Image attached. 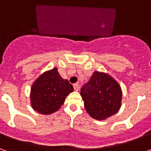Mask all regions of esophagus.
<instances>
[{"mask_svg":"<svg viewBox=\"0 0 151 151\" xmlns=\"http://www.w3.org/2000/svg\"><path fill=\"white\" fill-rule=\"evenodd\" d=\"M73 88H74V90H75L76 91H78L79 90V85H78V84H77V83L73 84Z\"/></svg>","mask_w":151,"mask_h":151,"instance_id":"1","label":"esophagus"}]
</instances>
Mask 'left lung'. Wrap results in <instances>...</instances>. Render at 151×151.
<instances>
[{
  "label": "left lung",
  "mask_w": 151,
  "mask_h": 151,
  "mask_svg": "<svg viewBox=\"0 0 151 151\" xmlns=\"http://www.w3.org/2000/svg\"><path fill=\"white\" fill-rule=\"evenodd\" d=\"M81 96L87 113L95 120H104L120 110L122 90L111 75L95 71L81 89Z\"/></svg>",
  "instance_id": "left-lung-1"
}]
</instances>
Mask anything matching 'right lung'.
<instances>
[{
	"label": "right lung",
	"mask_w": 151,
	"mask_h": 151,
	"mask_svg": "<svg viewBox=\"0 0 151 151\" xmlns=\"http://www.w3.org/2000/svg\"><path fill=\"white\" fill-rule=\"evenodd\" d=\"M73 91V86L60 75L57 68L45 71L31 86L30 99L35 111L49 115L59 110L66 96Z\"/></svg>",
	"instance_id": "obj_1"
}]
</instances>
